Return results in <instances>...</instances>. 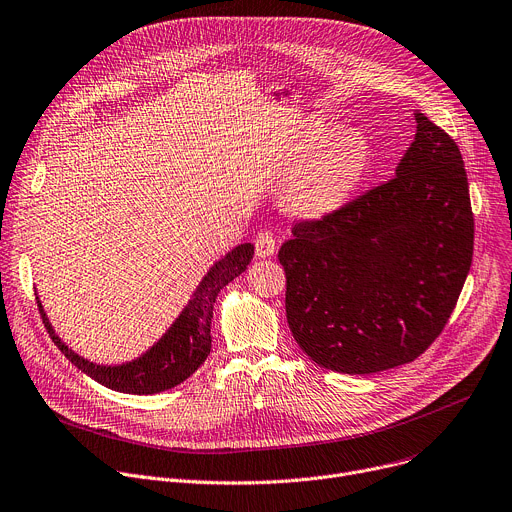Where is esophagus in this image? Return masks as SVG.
<instances>
[{
    "label": "esophagus",
    "mask_w": 512,
    "mask_h": 512,
    "mask_svg": "<svg viewBox=\"0 0 512 512\" xmlns=\"http://www.w3.org/2000/svg\"><path fill=\"white\" fill-rule=\"evenodd\" d=\"M277 249V239L273 232L269 230H261L259 235L255 237V251H257V257L265 259V257H271Z\"/></svg>",
    "instance_id": "obj_1"
}]
</instances>
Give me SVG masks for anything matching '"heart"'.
I'll return each instance as SVG.
<instances>
[{
    "mask_svg": "<svg viewBox=\"0 0 512 512\" xmlns=\"http://www.w3.org/2000/svg\"><path fill=\"white\" fill-rule=\"evenodd\" d=\"M367 167V147L353 132L324 141L298 171L288 190V206L302 216H322L343 206Z\"/></svg>",
    "mask_w": 512,
    "mask_h": 512,
    "instance_id": "heart-1",
    "label": "heart"
}]
</instances>
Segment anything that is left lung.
Masks as SVG:
<instances>
[{
  "label": "left lung",
  "instance_id": "1",
  "mask_svg": "<svg viewBox=\"0 0 512 512\" xmlns=\"http://www.w3.org/2000/svg\"><path fill=\"white\" fill-rule=\"evenodd\" d=\"M396 175L294 224L277 259L300 349L339 374L423 355L457 304L474 255L468 175L453 138L416 112Z\"/></svg>",
  "mask_w": 512,
  "mask_h": 512
}]
</instances>
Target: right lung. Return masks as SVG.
<instances>
[{"label":"right lung","mask_w":512,"mask_h":512,"mask_svg":"<svg viewBox=\"0 0 512 512\" xmlns=\"http://www.w3.org/2000/svg\"><path fill=\"white\" fill-rule=\"evenodd\" d=\"M253 259V245L245 243L226 253L204 275L198 290L171 324L169 331L145 355L122 365H98L73 353L53 331L49 318L38 304L46 331L65 357L98 384L126 394H157L169 390L206 361L212 347V310L218 292L239 277Z\"/></svg>","instance_id":"obj_1"}]
</instances>
